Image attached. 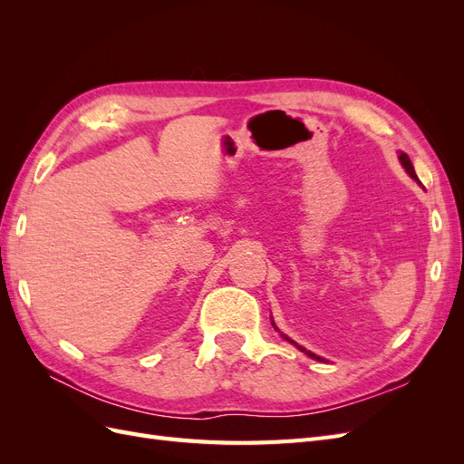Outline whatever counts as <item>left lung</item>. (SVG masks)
<instances>
[{
	"instance_id": "1",
	"label": "left lung",
	"mask_w": 464,
	"mask_h": 464,
	"mask_svg": "<svg viewBox=\"0 0 464 464\" xmlns=\"http://www.w3.org/2000/svg\"><path fill=\"white\" fill-rule=\"evenodd\" d=\"M399 160H401V164H402V168H404V170H406V174H409L412 179H416L418 181V176H416V172H414V166H412V162H411V159H409V154H406V152H399ZM271 325L275 327V331H278V327L275 325V321H273V317H271ZM280 333V331H278ZM280 336H285V339L290 343V344H294V346H296L298 350H302V353L304 354H307V356H310V358H314V360H321L319 356H315L314 353H310V350H305L304 346H300L298 343H294L292 339H288V336L286 334H283V333H280Z\"/></svg>"
}]
</instances>
